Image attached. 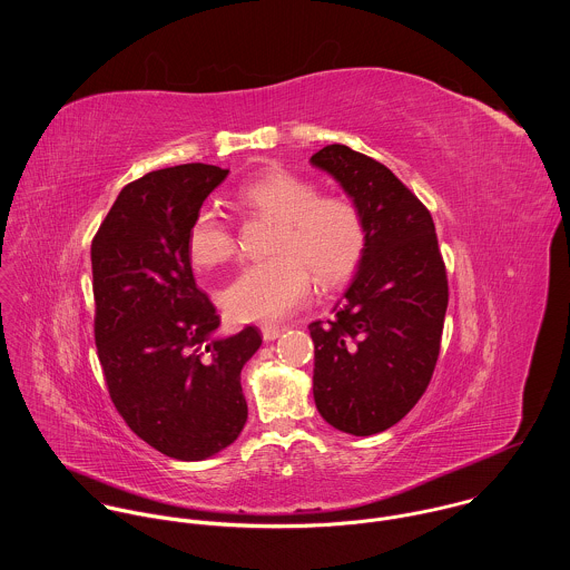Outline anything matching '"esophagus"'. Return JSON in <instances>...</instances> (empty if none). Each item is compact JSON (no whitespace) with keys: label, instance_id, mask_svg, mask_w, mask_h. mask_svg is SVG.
I'll list each match as a JSON object with an SVG mask.
<instances>
[{"label":"esophagus","instance_id":"obj_1","mask_svg":"<svg viewBox=\"0 0 570 570\" xmlns=\"http://www.w3.org/2000/svg\"><path fill=\"white\" fill-rule=\"evenodd\" d=\"M261 333H263V340L265 342H272V340H276L281 333H283V326L276 325H265L261 326Z\"/></svg>","mask_w":570,"mask_h":570}]
</instances>
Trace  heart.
Listing matches in <instances>:
<instances>
[{
	"label": "heart",
	"mask_w": 570,
	"mask_h": 570,
	"mask_svg": "<svg viewBox=\"0 0 570 570\" xmlns=\"http://www.w3.org/2000/svg\"><path fill=\"white\" fill-rule=\"evenodd\" d=\"M237 202L276 222L274 256L244 267L222 292V305L239 323H272L289 316L318 285L346 283L366 249L368 228L360 206L337 193H321L314 179L285 168H267L237 190ZM186 252L195 267L210 269L235 258L237 239L210 206L195 213Z\"/></svg>",
	"instance_id": "1"
}]
</instances>
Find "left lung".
Masks as SVG:
<instances>
[{"instance_id":"obj_1","label":"left lung","mask_w":570,"mask_h":570,"mask_svg":"<svg viewBox=\"0 0 570 570\" xmlns=\"http://www.w3.org/2000/svg\"><path fill=\"white\" fill-rule=\"evenodd\" d=\"M312 163L342 184L368 228L335 316L309 325L314 400L326 423L368 436L404 419L432 380L450 296L445 263L430 210L391 168L344 145Z\"/></svg>"}]
</instances>
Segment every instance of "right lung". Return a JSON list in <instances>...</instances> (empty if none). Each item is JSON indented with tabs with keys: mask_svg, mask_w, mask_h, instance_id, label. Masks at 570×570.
<instances>
[{
	"mask_svg": "<svg viewBox=\"0 0 570 570\" xmlns=\"http://www.w3.org/2000/svg\"><path fill=\"white\" fill-rule=\"evenodd\" d=\"M230 170L179 164L127 184L91 242L94 340L125 423L177 461L235 443L247 404L242 368L261 333L213 337L219 316L195 285L186 235Z\"/></svg>",
	"mask_w": 570,
	"mask_h": 570,
	"instance_id": "right-lung-1",
	"label": "right lung"
}]
</instances>
